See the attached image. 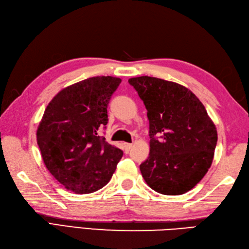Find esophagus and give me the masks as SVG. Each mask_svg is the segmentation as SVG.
I'll return each mask as SVG.
<instances>
[{"instance_id": "esophagus-1", "label": "esophagus", "mask_w": 249, "mask_h": 249, "mask_svg": "<svg viewBox=\"0 0 249 249\" xmlns=\"http://www.w3.org/2000/svg\"><path fill=\"white\" fill-rule=\"evenodd\" d=\"M131 147H133V144H131V143H127V142L124 143V148H125L126 151H129L131 149Z\"/></svg>"}]
</instances>
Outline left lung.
<instances>
[{
    "instance_id": "obj_1",
    "label": "left lung",
    "mask_w": 249,
    "mask_h": 249,
    "mask_svg": "<svg viewBox=\"0 0 249 249\" xmlns=\"http://www.w3.org/2000/svg\"><path fill=\"white\" fill-rule=\"evenodd\" d=\"M149 119L150 153L140 165L148 186L165 196L194 188L212 166L217 129L193 92L175 82L131 77Z\"/></svg>"
}]
</instances>
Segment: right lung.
Masks as SVG:
<instances>
[{
  "label": "right lung",
  "mask_w": 249,
  "mask_h": 249,
  "mask_svg": "<svg viewBox=\"0 0 249 249\" xmlns=\"http://www.w3.org/2000/svg\"><path fill=\"white\" fill-rule=\"evenodd\" d=\"M122 80L95 76L60 90L46 107L36 131L43 162L58 182L76 194L110 181L123 151L99 136L108 104Z\"/></svg>",
  "instance_id": "obj_1"
}]
</instances>
